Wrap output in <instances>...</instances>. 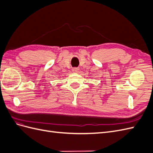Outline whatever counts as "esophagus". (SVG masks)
I'll use <instances>...</instances> for the list:
<instances>
[{
    "mask_svg": "<svg viewBox=\"0 0 153 153\" xmlns=\"http://www.w3.org/2000/svg\"><path fill=\"white\" fill-rule=\"evenodd\" d=\"M78 71H79V68H73V72L77 73V72H78Z\"/></svg>",
    "mask_w": 153,
    "mask_h": 153,
    "instance_id": "esophagus-1",
    "label": "esophagus"
}]
</instances>
